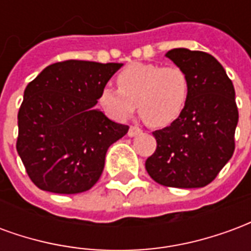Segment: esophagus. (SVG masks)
<instances>
[{
	"label": "esophagus",
	"mask_w": 251,
	"mask_h": 251,
	"mask_svg": "<svg viewBox=\"0 0 251 251\" xmlns=\"http://www.w3.org/2000/svg\"><path fill=\"white\" fill-rule=\"evenodd\" d=\"M142 130L138 127V126H130V129L127 131V136L129 137H136L138 134H141Z\"/></svg>",
	"instance_id": "esophagus-1"
}]
</instances>
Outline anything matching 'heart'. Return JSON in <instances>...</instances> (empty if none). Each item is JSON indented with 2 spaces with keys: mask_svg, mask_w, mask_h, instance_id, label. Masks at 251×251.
Segmentation results:
<instances>
[{
  "mask_svg": "<svg viewBox=\"0 0 251 251\" xmlns=\"http://www.w3.org/2000/svg\"><path fill=\"white\" fill-rule=\"evenodd\" d=\"M118 90L104 87L100 104L113 118L125 121L138 106V113L148 125H171L184 111L189 98V80L177 66L134 63L117 76Z\"/></svg>",
  "mask_w": 251,
  "mask_h": 251,
  "instance_id": "heart-1",
  "label": "heart"
}]
</instances>
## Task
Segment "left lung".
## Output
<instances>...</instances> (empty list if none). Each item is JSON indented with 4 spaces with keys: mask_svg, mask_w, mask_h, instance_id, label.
<instances>
[{
    "mask_svg": "<svg viewBox=\"0 0 251 251\" xmlns=\"http://www.w3.org/2000/svg\"><path fill=\"white\" fill-rule=\"evenodd\" d=\"M165 56L187 74L189 98L177 120L153 131L157 148L145 168L158 184L200 188L215 179L235 149V90L210 53L175 48Z\"/></svg>",
    "mask_w": 251,
    "mask_h": 251,
    "instance_id": "1",
    "label": "left lung"
}]
</instances>
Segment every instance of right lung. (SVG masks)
<instances>
[{"mask_svg":"<svg viewBox=\"0 0 251 251\" xmlns=\"http://www.w3.org/2000/svg\"><path fill=\"white\" fill-rule=\"evenodd\" d=\"M121 67L86 60L53 63L26 86L16 148L40 189L79 194L99 180L109 147L129 130L94 107Z\"/></svg>","mask_w":251,"mask_h":251,"instance_id":"right-lung-1","label":"right lung"}]
</instances>
